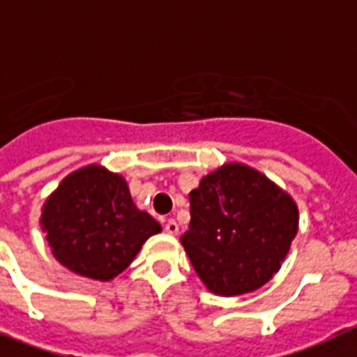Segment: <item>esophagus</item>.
Instances as JSON below:
<instances>
[{
    "label": "esophagus",
    "instance_id": "esophagus-1",
    "mask_svg": "<svg viewBox=\"0 0 357 357\" xmlns=\"http://www.w3.org/2000/svg\"><path fill=\"white\" fill-rule=\"evenodd\" d=\"M165 229H167V234H170V235L179 234V226H178V222L174 220V218H168L167 224H165Z\"/></svg>",
    "mask_w": 357,
    "mask_h": 357
}]
</instances>
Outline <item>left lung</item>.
<instances>
[{"label": "left lung", "instance_id": "1", "mask_svg": "<svg viewBox=\"0 0 357 357\" xmlns=\"http://www.w3.org/2000/svg\"><path fill=\"white\" fill-rule=\"evenodd\" d=\"M189 200L190 224L179 241L209 293H252L282 268L298 231V206L265 174L224 162Z\"/></svg>", "mask_w": 357, "mask_h": 357}]
</instances>
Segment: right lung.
Here are the masks:
<instances>
[{
    "instance_id": "1",
    "label": "right lung",
    "mask_w": 357,
    "mask_h": 357,
    "mask_svg": "<svg viewBox=\"0 0 357 357\" xmlns=\"http://www.w3.org/2000/svg\"><path fill=\"white\" fill-rule=\"evenodd\" d=\"M53 257L77 276L111 282L161 224L135 206L123 176L92 162L70 172L38 218Z\"/></svg>"
}]
</instances>
